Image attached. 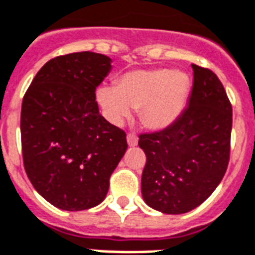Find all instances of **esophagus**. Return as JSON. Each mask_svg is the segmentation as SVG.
<instances>
[{"label":"esophagus","mask_w":255,"mask_h":255,"mask_svg":"<svg viewBox=\"0 0 255 255\" xmlns=\"http://www.w3.org/2000/svg\"><path fill=\"white\" fill-rule=\"evenodd\" d=\"M126 139H128V145H129V146H135L137 142H138V137L135 134H128Z\"/></svg>","instance_id":"34e87169"}]
</instances>
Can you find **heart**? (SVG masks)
Here are the masks:
<instances>
[{
	"instance_id": "obj_1",
	"label": "heart",
	"mask_w": 255,
	"mask_h": 255,
	"mask_svg": "<svg viewBox=\"0 0 255 255\" xmlns=\"http://www.w3.org/2000/svg\"><path fill=\"white\" fill-rule=\"evenodd\" d=\"M191 93V79L183 71L168 68L130 71L117 86H101L97 99L109 120L121 125L139 112V120L150 130H164L183 114Z\"/></svg>"
}]
</instances>
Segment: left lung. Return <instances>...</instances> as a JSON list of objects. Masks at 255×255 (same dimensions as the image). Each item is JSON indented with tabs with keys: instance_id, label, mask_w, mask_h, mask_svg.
Wrapping results in <instances>:
<instances>
[{
	"instance_id": "obj_1",
	"label": "left lung",
	"mask_w": 255,
	"mask_h": 255,
	"mask_svg": "<svg viewBox=\"0 0 255 255\" xmlns=\"http://www.w3.org/2000/svg\"><path fill=\"white\" fill-rule=\"evenodd\" d=\"M188 107L169 128L141 134L146 156L141 192L149 207L179 215L210 198L230 160L233 109L223 84L208 68L192 64Z\"/></svg>"
}]
</instances>
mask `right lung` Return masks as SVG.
<instances>
[{
    "label": "right lung",
    "instance_id": "obj_1",
    "mask_svg": "<svg viewBox=\"0 0 255 255\" xmlns=\"http://www.w3.org/2000/svg\"><path fill=\"white\" fill-rule=\"evenodd\" d=\"M110 71L112 59L101 53L57 56L40 68L22 99L24 168L34 189L60 210L102 203L128 149L125 131L99 114L95 101Z\"/></svg>",
    "mask_w": 255,
    "mask_h": 255
}]
</instances>
